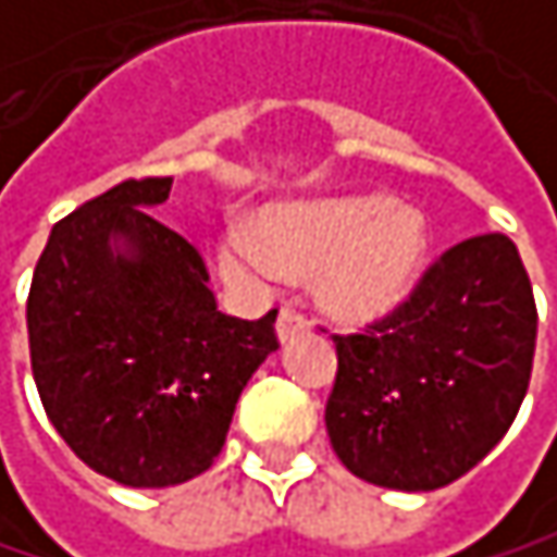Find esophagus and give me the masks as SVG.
<instances>
[{
    "label": "esophagus",
    "mask_w": 557,
    "mask_h": 557,
    "mask_svg": "<svg viewBox=\"0 0 557 557\" xmlns=\"http://www.w3.org/2000/svg\"><path fill=\"white\" fill-rule=\"evenodd\" d=\"M300 330H307V320H304V313H297V310L284 307V310H281V317H276V339L287 343V339H294Z\"/></svg>",
    "instance_id": "34e87169"
}]
</instances>
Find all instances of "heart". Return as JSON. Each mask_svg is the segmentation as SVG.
Instances as JSON below:
<instances>
[{
	"label": "heart",
	"instance_id": "obj_1",
	"mask_svg": "<svg viewBox=\"0 0 557 557\" xmlns=\"http://www.w3.org/2000/svg\"><path fill=\"white\" fill-rule=\"evenodd\" d=\"M431 253L428 218L388 195L281 201L260 221L231 218L221 273L247 290H273L287 273L317 270L320 304L343 323L395 313L418 287Z\"/></svg>",
	"mask_w": 557,
	"mask_h": 557
}]
</instances>
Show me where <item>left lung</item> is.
I'll return each instance as SVG.
<instances>
[{"instance_id": "left-lung-1", "label": "left lung", "mask_w": 557, "mask_h": 557, "mask_svg": "<svg viewBox=\"0 0 557 557\" xmlns=\"http://www.w3.org/2000/svg\"><path fill=\"white\" fill-rule=\"evenodd\" d=\"M535 297L506 234L460 240L414 294L356 336H333L326 401L336 457L366 483L441 490L512 428L535 356Z\"/></svg>"}]
</instances>
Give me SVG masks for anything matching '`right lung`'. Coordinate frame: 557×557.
<instances>
[{
  "instance_id": "obj_1",
  "label": "right lung",
  "mask_w": 557,
  "mask_h": 557,
  "mask_svg": "<svg viewBox=\"0 0 557 557\" xmlns=\"http://www.w3.org/2000/svg\"><path fill=\"white\" fill-rule=\"evenodd\" d=\"M172 178H126L51 227L28 290L48 421L100 476L162 490L205 473L234 405L276 352V310L224 317L201 253L149 208Z\"/></svg>"
}]
</instances>
